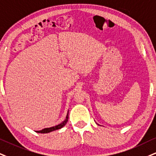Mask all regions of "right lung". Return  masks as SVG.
<instances>
[{"mask_svg":"<svg viewBox=\"0 0 156 156\" xmlns=\"http://www.w3.org/2000/svg\"><path fill=\"white\" fill-rule=\"evenodd\" d=\"M68 119H69V113H67L66 119H65V120L63 121L62 123H61L60 124L57 125V126H53V127L45 128V129H43L40 130V131H37V132H38V133H48V132H51L55 131V130L59 129L62 128L63 126H64L65 125H66L67 122H68Z\"/></svg>","mask_w":156,"mask_h":156,"instance_id":"add662e5","label":"right lung"}]
</instances>
